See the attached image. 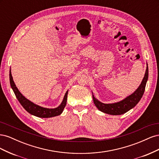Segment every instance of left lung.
I'll return each instance as SVG.
<instances>
[{
	"mask_svg": "<svg viewBox=\"0 0 159 159\" xmlns=\"http://www.w3.org/2000/svg\"><path fill=\"white\" fill-rule=\"evenodd\" d=\"M148 64H147V70L145 74V76L141 81V84L139 86V88L133 92L131 95H129L128 97L125 98L124 99L120 101L119 102L114 103H102L98 99H96L94 95L93 96V103L95 105L97 108L105 113H107L109 115H122L125 113L127 112L128 111L133 108L135 105L139 102L144 91L145 89V86L147 81L148 80Z\"/></svg>",
	"mask_w": 159,
	"mask_h": 159,
	"instance_id": "1",
	"label": "left lung"
}]
</instances>
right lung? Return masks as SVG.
I'll return each mask as SVG.
<instances>
[{
    "label": "right lung",
    "mask_w": 159,
    "mask_h": 159,
    "mask_svg": "<svg viewBox=\"0 0 159 159\" xmlns=\"http://www.w3.org/2000/svg\"><path fill=\"white\" fill-rule=\"evenodd\" d=\"M9 78H10V84L11 88L14 91V94H15L17 99L20 103L22 105V106L25 109L26 111L30 113L31 115H34L38 117L41 118H49L57 116L60 115L62 112H63L64 109L66 105L67 102V98H68V91H66L65 95L64 97L63 101H62L61 103L59 105L58 107L54 108V109H48L45 108L41 106H39L33 102H30V100L26 99L25 96L22 95V94L19 91L17 87L14 84L12 76L11 74V70H10V74H9Z\"/></svg>",
    "instance_id": "obj_1"
}]
</instances>
